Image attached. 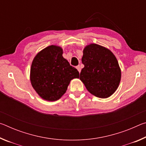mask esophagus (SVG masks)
I'll return each instance as SVG.
<instances>
[{
	"mask_svg": "<svg viewBox=\"0 0 146 146\" xmlns=\"http://www.w3.org/2000/svg\"><path fill=\"white\" fill-rule=\"evenodd\" d=\"M76 68L77 69V70L78 71V72L79 73H80V71H81V68H80V66H77L76 67Z\"/></svg>",
	"mask_w": 146,
	"mask_h": 146,
	"instance_id": "obj_1",
	"label": "esophagus"
}]
</instances>
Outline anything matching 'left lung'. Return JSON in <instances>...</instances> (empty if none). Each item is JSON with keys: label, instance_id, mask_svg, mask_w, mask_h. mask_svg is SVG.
I'll return each instance as SVG.
<instances>
[{"label": "left lung", "instance_id": "8db88e82", "mask_svg": "<svg viewBox=\"0 0 146 146\" xmlns=\"http://www.w3.org/2000/svg\"><path fill=\"white\" fill-rule=\"evenodd\" d=\"M82 62L84 65L80 79L89 92L106 98L113 95L120 82L121 71L115 56L110 49L96 44L86 46Z\"/></svg>", "mask_w": 146, "mask_h": 146}]
</instances>
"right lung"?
Returning a JSON list of instances; mask_svg holds the SVG:
<instances>
[{
	"label": "right lung",
	"mask_w": 146,
	"mask_h": 146,
	"mask_svg": "<svg viewBox=\"0 0 146 146\" xmlns=\"http://www.w3.org/2000/svg\"><path fill=\"white\" fill-rule=\"evenodd\" d=\"M62 49L49 46L40 51L32 62L31 85L43 99L58 100L67 90L71 80L79 78L76 68L62 56Z\"/></svg>",
	"instance_id": "add662e5"
}]
</instances>
